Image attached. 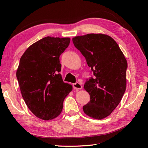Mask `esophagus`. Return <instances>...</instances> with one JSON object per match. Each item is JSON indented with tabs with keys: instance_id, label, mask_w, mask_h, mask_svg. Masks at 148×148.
<instances>
[{
	"instance_id": "34e87169",
	"label": "esophagus",
	"mask_w": 148,
	"mask_h": 148,
	"mask_svg": "<svg viewBox=\"0 0 148 148\" xmlns=\"http://www.w3.org/2000/svg\"><path fill=\"white\" fill-rule=\"evenodd\" d=\"M72 86H73V88L74 89H81L82 88V86H81V84L79 83H74L72 84Z\"/></svg>"
}]
</instances>
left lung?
<instances>
[{"mask_svg": "<svg viewBox=\"0 0 148 148\" xmlns=\"http://www.w3.org/2000/svg\"><path fill=\"white\" fill-rule=\"evenodd\" d=\"M72 42L93 74L84 85L90 101L83 107V111L95 119L105 118L118 106L126 90L127 60L115 40L105 34L77 36Z\"/></svg>", "mask_w": 148, "mask_h": 148, "instance_id": "1", "label": "left lung"}]
</instances>
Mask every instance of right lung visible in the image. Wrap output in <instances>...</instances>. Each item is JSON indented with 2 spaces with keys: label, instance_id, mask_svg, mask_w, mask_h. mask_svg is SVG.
I'll list each match as a JSON object with an SVG mask.
<instances>
[{
  "label": "right lung",
  "instance_id": "obj_1",
  "mask_svg": "<svg viewBox=\"0 0 148 148\" xmlns=\"http://www.w3.org/2000/svg\"><path fill=\"white\" fill-rule=\"evenodd\" d=\"M70 38L46 37L34 43L21 56L16 77L27 107L37 118L49 120L57 117L72 87L65 83L59 72L60 56Z\"/></svg>",
  "mask_w": 148,
  "mask_h": 148
}]
</instances>
